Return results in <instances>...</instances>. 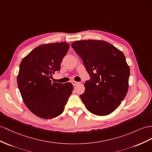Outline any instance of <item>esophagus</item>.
I'll list each match as a JSON object with an SVG mask.
<instances>
[{
	"instance_id": "1",
	"label": "esophagus",
	"mask_w": 152,
	"mask_h": 152,
	"mask_svg": "<svg viewBox=\"0 0 152 152\" xmlns=\"http://www.w3.org/2000/svg\"><path fill=\"white\" fill-rule=\"evenodd\" d=\"M72 85H74V86H76V85H77L79 83V82H77V81H72Z\"/></svg>"
}]
</instances>
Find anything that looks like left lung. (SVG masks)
Here are the masks:
<instances>
[{"instance_id":"left-lung-1","label":"left lung","mask_w":152,"mask_h":152,"mask_svg":"<svg viewBox=\"0 0 152 152\" xmlns=\"http://www.w3.org/2000/svg\"><path fill=\"white\" fill-rule=\"evenodd\" d=\"M71 46L91 77L84 83L81 101L93 114H111L120 105L128 90L130 67L124 54L104 40H78Z\"/></svg>"}]
</instances>
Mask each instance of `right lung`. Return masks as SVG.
I'll use <instances>...</instances> for the list:
<instances>
[{"instance_id": "obj_1", "label": "right lung", "mask_w": 152, "mask_h": 152, "mask_svg": "<svg viewBox=\"0 0 152 152\" xmlns=\"http://www.w3.org/2000/svg\"><path fill=\"white\" fill-rule=\"evenodd\" d=\"M69 44L56 42L42 44L23 58L17 84L26 106L34 115L52 119L64 110L73 91L71 83L51 82L52 75L60 70Z\"/></svg>"}]
</instances>
